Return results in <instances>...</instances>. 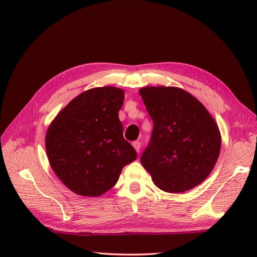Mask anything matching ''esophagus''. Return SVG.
Wrapping results in <instances>:
<instances>
[{
    "label": "esophagus",
    "mask_w": 257,
    "mask_h": 257,
    "mask_svg": "<svg viewBox=\"0 0 257 257\" xmlns=\"http://www.w3.org/2000/svg\"><path fill=\"white\" fill-rule=\"evenodd\" d=\"M133 146H134V148L136 149V151H137V152H139V151H140L141 144L139 143V141H134V143H133Z\"/></svg>",
    "instance_id": "34e87169"
}]
</instances>
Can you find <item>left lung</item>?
<instances>
[{
    "label": "left lung",
    "mask_w": 257,
    "mask_h": 257,
    "mask_svg": "<svg viewBox=\"0 0 257 257\" xmlns=\"http://www.w3.org/2000/svg\"><path fill=\"white\" fill-rule=\"evenodd\" d=\"M141 98L154 121L141 165L158 188L182 193L203 182L221 150V134L210 112L178 87H145Z\"/></svg>",
    "instance_id": "left-lung-1"
}]
</instances>
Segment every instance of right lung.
I'll list each match as a JSON object with an SVG mask.
<instances>
[{
	"label": "right lung",
	"instance_id": "right-lung-1",
	"mask_svg": "<svg viewBox=\"0 0 257 257\" xmlns=\"http://www.w3.org/2000/svg\"><path fill=\"white\" fill-rule=\"evenodd\" d=\"M124 91L105 86L75 97L47 129L48 161L74 193L99 196L117 183L122 168L137 159L123 138L118 111Z\"/></svg>",
	"mask_w": 257,
	"mask_h": 257
}]
</instances>
